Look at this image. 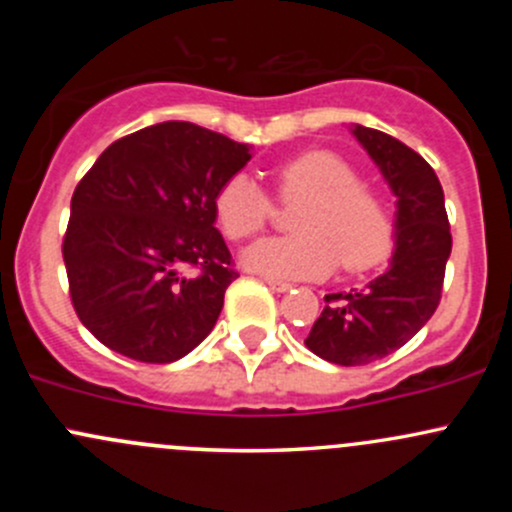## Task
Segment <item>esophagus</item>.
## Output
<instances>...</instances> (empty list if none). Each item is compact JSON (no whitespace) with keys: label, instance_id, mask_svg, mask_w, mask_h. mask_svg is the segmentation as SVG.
I'll list each match as a JSON object with an SVG mask.
<instances>
[{"label":"esophagus","instance_id":"esophagus-1","mask_svg":"<svg viewBox=\"0 0 512 512\" xmlns=\"http://www.w3.org/2000/svg\"><path fill=\"white\" fill-rule=\"evenodd\" d=\"M265 282L270 285V289H275V292H287V289L292 287L289 282H282V280H265Z\"/></svg>","mask_w":512,"mask_h":512}]
</instances>
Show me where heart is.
I'll return each instance as SVG.
<instances>
[{
    "mask_svg": "<svg viewBox=\"0 0 512 512\" xmlns=\"http://www.w3.org/2000/svg\"><path fill=\"white\" fill-rule=\"evenodd\" d=\"M282 203H297L292 227L299 235L265 237L242 252V265L267 280H319L334 265L356 272L376 265L394 235L384 198L361 183L347 158L334 151H304L272 170ZM272 200L237 173L215 195V218L230 240H247L272 220Z\"/></svg>",
    "mask_w": 512,
    "mask_h": 512,
    "instance_id": "heart-1",
    "label": "heart"
}]
</instances>
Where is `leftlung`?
<instances>
[{
    "mask_svg": "<svg viewBox=\"0 0 512 512\" xmlns=\"http://www.w3.org/2000/svg\"><path fill=\"white\" fill-rule=\"evenodd\" d=\"M399 200L396 250L389 270L366 287L324 297V312L304 339L309 352L339 366H361L394 354L433 317L451 255L443 188L438 175L399 138L354 126Z\"/></svg>",
    "mask_w": 512,
    "mask_h": 512,
    "instance_id": "obj_1",
    "label": "left lung"
}]
</instances>
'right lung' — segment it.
Masks as SVG:
<instances>
[{
    "label": "right lung",
    "instance_id": "obj_1",
    "mask_svg": "<svg viewBox=\"0 0 512 512\" xmlns=\"http://www.w3.org/2000/svg\"><path fill=\"white\" fill-rule=\"evenodd\" d=\"M250 158L245 143L188 121L141 128L98 156L61 245L71 304L98 342L170 364L213 332L240 277L215 230V195Z\"/></svg>",
    "mask_w": 512,
    "mask_h": 512
}]
</instances>
